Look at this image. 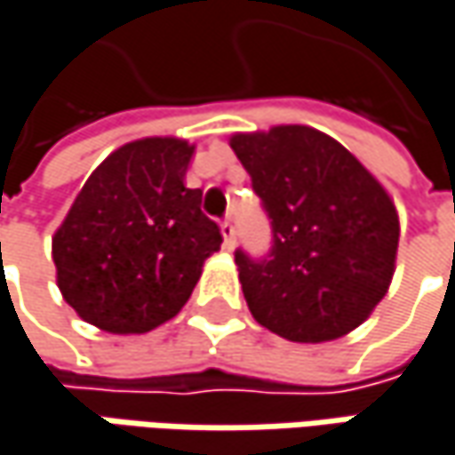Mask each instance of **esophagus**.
Returning <instances> with one entry per match:
<instances>
[{
	"mask_svg": "<svg viewBox=\"0 0 455 455\" xmlns=\"http://www.w3.org/2000/svg\"><path fill=\"white\" fill-rule=\"evenodd\" d=\"M221 234H224V247H227V250H234L236 228H234V224H231V219H224V221H221Z\"/></svg>",
	"mask_w": 455,
	"mask_h": 455,
	"instance_id": "obj_1",
	"label": "esophagus"
}]
</instances>
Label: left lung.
<instances>
[{"label":"left lung","instance_id":"left-lung-1","mask_svg":"<svg viewBox=\"0 0 455 455\" xmlns=\"http://www.w3.org/2000/svg\"><path fill=\"white\" fill-rule=\"evenodd\" d=\"M228 144L273 227L265 259L234 254L252 316L293 342L353 332L394 275L399 216L384 185L308 125L234 133Z\"/></svg>","mask_w":455,"mask_h":455}]
</instances>
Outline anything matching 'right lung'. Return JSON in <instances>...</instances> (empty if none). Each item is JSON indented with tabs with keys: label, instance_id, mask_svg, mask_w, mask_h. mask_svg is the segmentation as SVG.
<instances>
[{
	"label": "right lung",
	"instance_id": "add662e5",
	"mask_svg": "<svg viewBox=\"0 0 455 455\" xmlns=\"http://www.w3.org/2000/svg\"><path fill=\"white\" fill-rule=\"evenodd\" d=\"M196 147L172 136L116 148L84 182L53 234L56 281L84 322L144 334L188 304L221 228L185 188Z\"/></svg>",
	"mask_w": 455,
	"mask_h": 455
}]
</instances>
